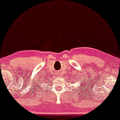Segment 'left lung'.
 Returning a JSON list of instances; mask_svg holds the SVG:
<instances>
[{
  "label": "left lung",
  "instance_id": "left-lung-1",
  "mask_svg": "<svg viewBox=\"0 0 120 120\" xmlns=\"http://www.w3.org/2000/svg\"><path fill=\"white\" fill-rule=\"evenodd\" d=\"M74 81H75V80H74Z\"/></svg>",
  "mask_w": 120,
  "mask_h": 120
}]
</instances>
